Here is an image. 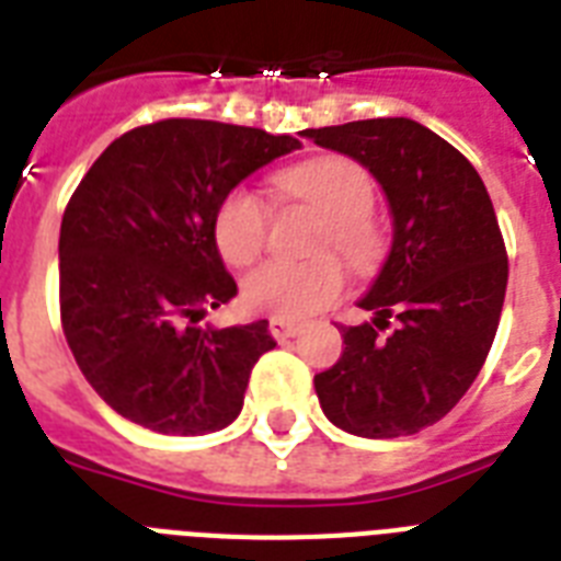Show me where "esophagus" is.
<instances>
[{"mask_svg":"<svg viewBox=\"0 0 561 561\" xmlns=\"http://www.w3.org/2000/svg\"><path fill=\"white\" fill-rule=\"evenodd\" d=\"M271 334L276 337V341H290V337H297V334H299V325L288 323V320H282V317H273Z\"/></svg>","mask_w":561,"mask_h":561,"instance_id":"1","label":"esophagus"}]
</instances>
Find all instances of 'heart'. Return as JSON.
Returning a JSON list of instances; mask_svg holds the SVG:
<instances>
[{
    "instance_id": "b5f03b06",
    "label": "heart",
    "mask_w": 561,
    "mask_h": 561,
    "mask_svg": "<svg viewBox=\"0 0 561 561\" xmlns=\"http://www.w3.org/2000/svg\"><path fill=\"white\" fill-rule=\"evenodd\" d=\"M282 201L306 203L325 218L311 262H267L241 282V302L253 314L306 320L343 294L346 271L334 250L358 271H369L381 255V236L373 224L375 180L350 157H314L276 174ZM271 209L253 188H229L211 215V238L229 267H247L264 253Z\"/></svg>"
}]
</instances>
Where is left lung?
<instances>
[{
  "mask_svg": "<svg viewBox=\"0 0 561 561\" xmlns=\"http://www.w3.org/2000/svg\"><path fill=\"white\" fill-rule=\"evenodd\" d=\"M373 171L392 211V250L360 299L373 323L341 325L343 355L314 375L334 425L367 439L419 434L466 396L495 341L506 247L483 180L413 118L306 130Z\"/></svg>",
  "mask_w": 561,
  "mask_h": 561,
  "instance_id": "8db88e82",
  "label": "left lung"
}]
</instances>
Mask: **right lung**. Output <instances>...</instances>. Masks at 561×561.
Wrapping results in <instances>:
<instances>
[{
  "mask_svg": "<svg viewBox=\"0 0 561 561\" xmlns=\"http://www.w3.org/2000/svg\"><path fill=\"white\" fill-rule=\"evenodd\" d=\"M299 148L203 118L127 130L92 162L60 224V323L83 378L118 416L197 436L241 413L267 320L201 329L238 294L211 238L229 188Z\"/></svg>",
  "mask_w": 561,
  "mask_h": 561,
  "instance_id": "obj_1",
  "label": "right lung"
}]
</instances>
